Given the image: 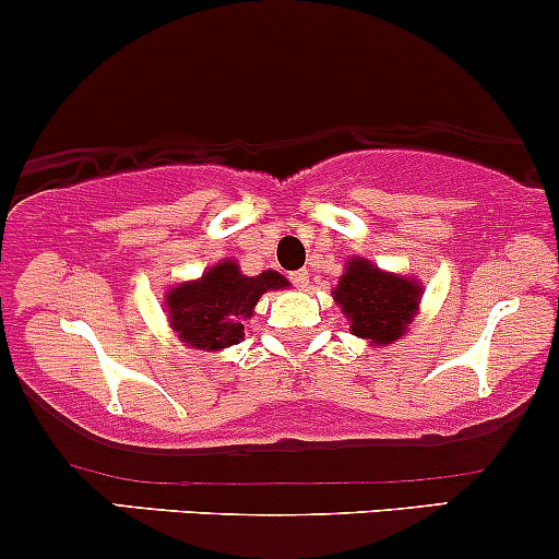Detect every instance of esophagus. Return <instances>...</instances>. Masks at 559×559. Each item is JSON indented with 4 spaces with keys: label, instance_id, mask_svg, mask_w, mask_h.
<instances>
[{
    "label": "esophagus",
    "instance_id": "obj_1",
    "mask_svg": "<svg viewBox=\"0 0 559 559\" xmlns=\"http://www.w3.org/2000/svg\"><path fill=\"white\" fill-rule=\"evenodd\" d=\"M289 278H292V284L299 286V289H308V284H310L308 270H295V273H292Z\"/></svg>",
    "mask_w": 559,
    "mask_h": 559
}]
</instances>
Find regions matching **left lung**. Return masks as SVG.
Segmentation results:
<instances>
[{
    "instance_id": "1",
    "label": "left lung",
    "mask_w": 559,
    "mask_h": 559,
    "mask_svg": "<svg viewBox=\"0 0 559 559\" xmlns=\"http://www.w3.org/2000/svg\"><path fill=\"white\" fill-rule=\"evenodd\" d=\"M334 299L348 316L356 337L388 345L402 337L413 321L420 286L402 275L383 273L367 260H350L334 289Z\"/></svg>"
}]
</instances>
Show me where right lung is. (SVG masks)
<instances>
[{
	"label": "right lung",
	"mask_w": 559,
	"mask_h": 559,
	"mask_svg": "<svg viewBox=\"0 0 559 559\" xmlns=\"http://www.w3.org/2000/svg\"><path fill=\"white\" fill-rule=\"evenodd\" d=\"M284 286L286 278L273 270L249 278L240 273L238 264L225 260L214 264L201 281L168 292L171 326L192 348H227L243 340L246 319L254 316V305L264 292Z\"/></svg>",
	"instance_id": "right-lung-1"
}]
</instances>
